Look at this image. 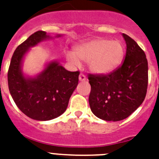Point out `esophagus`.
I'll list each match as a JSON object with an SVG mask.
<instances>
[{
    "instance_id": "34e87169",
    "label": "esophagus",
    "mask_w": 159,
    "mask_h": 159,
    "mask_svg": "<svg viewBox=\"0 0 159 159\" xmlns=\"http://www.w3.org/2000/svg\"><path fill=\"white\" fill-rule=\"evenodd\" d=\"M79 81H82V82H85V81H87V77L85 76L83 73H81L79 75Z\"/></svg>"
}]
</instances>
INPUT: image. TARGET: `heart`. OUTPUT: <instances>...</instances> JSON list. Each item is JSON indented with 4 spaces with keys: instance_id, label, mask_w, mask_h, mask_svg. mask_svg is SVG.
<instances>
[{
    "instance_id": "obj_1",
    "label": "heart",
    "mask_w": 159,
    "mask_h": 159,
    "mask_svg": "<svg viewBox=\"0 0 159 159\" xmlns=\"http://www.w3.org/2000/svg\"><path fill=\"white\" fill-rule=\"evenodd\" d=\"M124 54V46L120 41L98 38L77 45L74 53H66V58L73 66H78L79 61H88L92 71L107 74L119 67Z\"/></svg>"
}]
</instances>
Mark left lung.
Listing matches in <instances>:
<instances>
[{"label": "left lung", "instance_id": "8db88e82", "mask_svg": "<svg viewBox=\"0 0 159 159\" xmlns=\"http://www.w3.org/2000/svg\"><path fill=\"white\" fill-rule=\"evenodd\" d=\"M127 44L124 61L107 74H88L89 105L93 114L105 121H121L143 102L148 89L146 55L133 38L123 33Z\"/></svg>", "mask_w": 159, "mask_h": 159}]
</instances>
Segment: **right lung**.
<instances>
[{
  "mask_svg": "<svg viewBox=\"0 0 159 159\" xmlns=\"http://www.w3.org/2000/svg\"><path fill=\"white\" fill-rule=\"evenodd\" d=\"M48 37L45 31H36L19 45L13 53L7 73L10 93L18 108L27 117L38 121L53 119L66 111L80 74V71H69L52 61L35 78L23 76L20 70L23 57L30 47Z\"/></svg>",
  "mask_w": 159,
  "mask_h": 159,
  "instance_id": "right-lung-1",
  "label": "right lung"
}]
</instances>
